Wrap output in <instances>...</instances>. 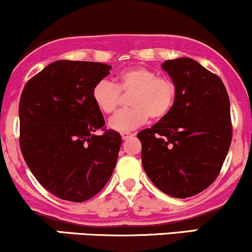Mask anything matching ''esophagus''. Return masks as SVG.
Here are the masks:
<instances>
[{
  "label": "esophagus",
  "instance_id": "obj_1",
  "mask_svg": "<svg viewBox=\"0 0 252 252\" xmlns=\"http://www.w3.org/2000/svg\"><path fill=\"white\" fill-rule=\"evenodd\" d=\"M121 136H122V138H123L124 141H126V140H128V138L132 137V136H134V134H131V132H122V134H121Z\"/></svg>",
  "mask_w": 252,
  "mask_h": 252
}]
</instances>
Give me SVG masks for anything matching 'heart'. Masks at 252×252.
Here are the masks:
<instances>
[{"label":"heart","mask_w":252,"mask_h":252,"mask_svg":"<svg viewBox=\"0 0 252 252\" xmlns=\"http://www.w3.org/2000/svg\"><path fill=\"white\" fill-rule=\"evenodd\" d=\"M121 92L130 94L131 108L122 110L109 121V128L118 132H129L148 121L162 120L172 111L176 98V85L170 78L158 77L143 66L126 68L116 78V84L102 79L92 89V99L103 114L116 111Z\"/></svg>","instance_id":"b5f03b06"}]
</instances>
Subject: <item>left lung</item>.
Wrapping results in <instances>:
<instances>
[{
  "mask_svg": "<svg viewBox=\"0 0 252 252\" xmlns=\"http://www.w3.org/2000/svg\"><path fill=\"white\" fill-rule=\"evenodd\" d=\"M176 85L172 111L137 134L142 166L153 184L174 198H189L216 180L226 158L232 126L221 79L190 58L161 65Z\"/></svg>",
  "mask_w": 252,
  "mask_h": 252,
  "instance_id": "obj_1",
  "label": "left lung"
}]
</instances>
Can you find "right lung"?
Returning a JSON list of instances; mask_svg holds the SVG:
<instances>
[{
    "label": "right lung",
    "mask_w": 252,
    "mask_h": 252,
    "mask_svg": "<svg viewBox=\"0 0 252 252\" xmlns=\"http://www.w3.org/2000/svg\"><path fill=\"white\" fill-rule=\"evenodd\" d=\"M110 68L102 63L58 60L32 78L20 98L26 163L42 187L63 200L91 199L116 166L122 137L115 130L94 134L105 121L92 99L94 84Z\"/></svg>",
    "instance_id": "obj_1"
}]
</instances>
